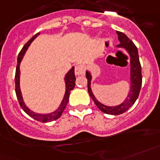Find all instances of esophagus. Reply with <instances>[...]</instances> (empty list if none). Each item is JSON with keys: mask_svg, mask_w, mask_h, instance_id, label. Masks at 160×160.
<instances>
[{"mask_svg": "<svg viewBox=\"0 0 160 160\" xmlns=\"http://www.w3.org/2000/svg\"><path fill=\"white\" fill-rule=\"evenodd\" d=\"M84 72H85V68H84L83 66H82V65L76 66V68H75V73H76V75L80 76V75L84 74Z\"/></svg>", "mask_w": 160, "mask_h": 160, "instance_id": "1", "label": "esophagus"}]
</instances>
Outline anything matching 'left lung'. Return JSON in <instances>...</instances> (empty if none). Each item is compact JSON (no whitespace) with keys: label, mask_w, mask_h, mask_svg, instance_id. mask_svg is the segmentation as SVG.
<instances>
[{"label":"left lung","mask_w":160,"mask_h":160,"mask_svg":"<svg viewBox=\"0 0 160 160\" xmlns=\"http://www.w3.org/2000/svg\"><path fill=\"white\" fill-rule=\"evenodd\" d=\"M117 34L118 36V41L120 42L118 47L125 48L128 52L131 58V89L128 96L125 99L124 102L118 106H115V107L105 106L98 102L93 96V94L92 92L91 88H90L92 78L91 75L88 72H86V78L88 79V90L90 97L93 100L94 103L97 105L98 108L102 112L111 115L122 114L126 112L131 106H133L139 95V92H140L141 86H142V72H141V65L140 62H139V58H138V49L134 45V43L125 34L121 32H118V31H117Z\"/></svg>","instance_id":"8db88e82"}]
</instances>
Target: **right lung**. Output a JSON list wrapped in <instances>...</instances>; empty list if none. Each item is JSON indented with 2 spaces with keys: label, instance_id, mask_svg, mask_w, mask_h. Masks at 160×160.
I'll return each instance as SVG.
<instances>
[{
  "label": "right lung",
  "instance_id": "right-lung-1",
  "mask_svg": "<svg viewBox=\"0 0 160 160\" xmlns=\"http://www.w3.org/2000/svg\"><path fill=\"white\" fill-rule=\"evenodd\" d=\"M38 34H36L35 36H33L32 38H31L28 42H27L26 44L24 45V47L22 48V49L21 50V52L18 54V58H17V68H16V75H15V90H16V94H17V99H18V102H19V104L21 106L23 111H24L26 113L29 115L30 117H32V118L36 119L37 121H39V122H52V121H54V120H57L58 118L61 117V115L62 114V112L66 108V105L68 104L69 100V95H70V92L71 90L74 88L75 87V80H76V78H75V74H74V68L70 70V71L67 73L66 77H65V82H66V92H65V95H64V98H63V100L61 105L59 106L58 109L56 110L55 112H52V113H48V114H38V113H35L33 112L32 111H31L29 108H27L26 107V105L24 104L23 102V99H22V93H21V90H20L19 87V78H20V62L22 61V58H23V55L26 52V51L28 48V47L30 46V44L32 43L34 39H35L37 37H38Z\"/></svg>",
  "mask_w": 160,
  "mask_h": 160
}]
</instances>
